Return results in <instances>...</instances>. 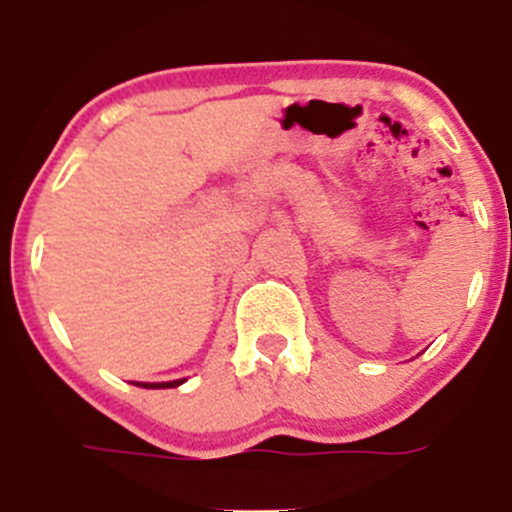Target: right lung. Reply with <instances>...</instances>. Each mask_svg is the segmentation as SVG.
Wrapping results in <instances>:
<instances>
[{
    "label": "right lung",
    "instance_id": "right-lung-1",
    "mask_svg": "<svg viewBox=\"0 0 512 512\" xmlns=\"http://www.w3.org/2000/svg\"><path fill=\"white\" fill-rule=\"evenodd\" d=\"M185 379H180V381H168V384H151V386H156V389H160V386H163V389H168V386H178V384H183ZM141 386V384H138ZM148 386V384H146Z\"/></svg>",
    "mask_w": 512,
    "mask_h": 512
}]
</instances>
